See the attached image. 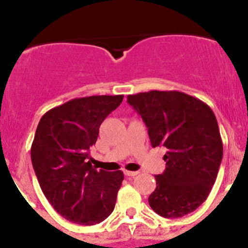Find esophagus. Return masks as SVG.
Wrapping results in <instances>:
<instances>
[{
    "instance_id": "34e87169",
    "label": "esophagus",
    "mask_w": 248,
    "mask_h": 248,
    "mask_svg": "<svg viewBox=\"0 0 248 248\" xmlns=\"http://www.w3.org/2000/svg\"><path fill=\"white\" fill-rule=\"evenodd\" d=\"M124 175H126V176H129V177L136 176V175H138V171H129V170H124Z\"/></svg>"
}]
</instances>
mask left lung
<instances>
[{"label": "left lung", "mask_w": 248, "mask_h": 248, "mask_svg": "<svg viewBox=\"0 0 248 248\" xmlns=\"http://www.w3.org/2000/svg\"><path fill=\"white\" fill-rule=\"evenodd\" d=\"M149 132L152 147L167 149L163 174L149 197L166 218L193 212L206 201L216 181L223 144L214 111L201 99L179 91H149L127 96Z\"/></svg>", "instance_id": "8db88e82"}]
</instances>
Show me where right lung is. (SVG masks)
I'll use <instances>...</instances> for the list:
<instances>
[{"mask_svg": "<svg viewBox=\"0 0 248 248\" xmlns=\"http://www.w3.org/2000/svg\"><path fill=\"white\" fill-rule=\"evenodd\" d=\"M124 94L74 98L42 116L31 146L39 186L55 210L81 226L101 223L112 212L124 172L97 170L90 147L99 126Z\"/></svg>", "mask_w": 248, "mask_h": 248, "instance_id": "right-lung-1", "label": "right lung"}]
</instances>
